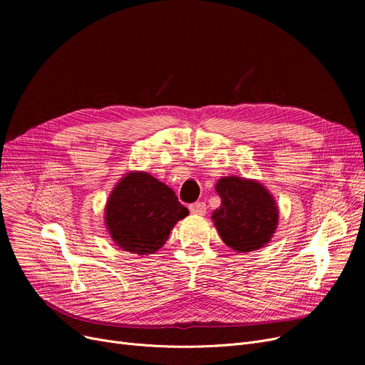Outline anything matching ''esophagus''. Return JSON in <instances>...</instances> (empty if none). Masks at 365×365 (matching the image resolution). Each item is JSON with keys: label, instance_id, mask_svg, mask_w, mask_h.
I'll return each instance as SVG.
<instances>
[{"label": "esophagus", "instance_id": "1", "mask_svg": "<svg viewBox=\"0 0 365 365\" xmlns=\"http://www.w3.org/2000/svg\"><path fill=\"white\" fill-rule=\"evenodd\" d=\"M205 210H207V208H205V204L201 202V201L194 202V204L189 205L190 215H195V216H204V215H205Z\"/></svg>", "mask_w": 365, "mask_h": 365}]
</instances>
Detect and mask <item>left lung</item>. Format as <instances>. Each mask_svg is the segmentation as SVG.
<instances>
[{"label":"left lung","mask_w":365,"mask_h":365,"mask_svg":"<svg viewBox=\"0 0 365 365\" xmlns=\"http://www.w3.org/2000/svg\"><path fill=\"white\" fill-rule=\"evenodd\" d=\"M215 189L222 202L212 220L227 247L248 253L271 241L278 227L279 210L266 186L255 179L225 176Z\"/></svg>","instance_id":"left-lung-1"}]
</instances>
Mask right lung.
Wrapping results in <instances>:
<instances>
[{"label": "right lung", "instance_id": "right-lung-1", "mask_svg": "<svg viewBox=\"0 0 365 365\" xmlns=\"http://www.w3.org/2000/svg\"><path fill=\"white\" fill-rule=\"evenodd\" d=\"M189 215L170 186L146 171H128L105 207V226L115 245L134 255H153L175 225Z\"/></svg>", "mask_w": 365, "mask_h": 365}]
</instances>
